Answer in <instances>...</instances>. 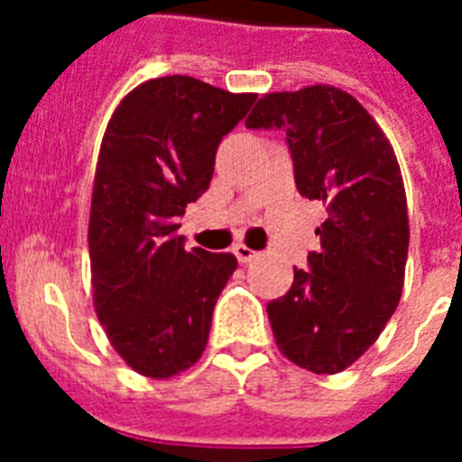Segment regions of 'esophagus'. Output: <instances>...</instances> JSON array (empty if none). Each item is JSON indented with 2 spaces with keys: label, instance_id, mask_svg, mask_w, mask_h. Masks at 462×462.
Listing matches in <instances>:
<instances>
[{
  "label": "esophagus",
  "instance_id": "esophagus-1",
  "mask_svg": "<svg viewBox=\"0 0 462 462\" xmlns=\"http://www.w3.org/2000/svg\"><path fill=\"white\" fill-rule=\"evenodd\" d=\"M232 252H235L239 263H249V261H254L256 256H259V252H254V249H249L246 245H235L232 246Z\"/></svg>",
  "mask_w": 462,
  "mask_h": 462
}]
</instances>
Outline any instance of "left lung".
I'll list each match as a JSON object with an SVG mask.
<instances>
[{"label":"left lung","mask_w":462,"mask_h":462,"mask_svg":"<svg viewBox=\"0 0 462 462\" xmlns=\"http://www.w3.org/2000/svg\"><path fill=\"white\" fill-rule=\"evenodd\" d=\"M246 126L285 132L297 191L328 213L309 268H295L288 295L268 302L275 343L309 372H343L401 302L410 227L393 148L372 115L333 86L268 93Z\"/></svg>","instance_id":"left-lung-1"}]
</instances>
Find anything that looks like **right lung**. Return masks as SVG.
<instances>
[{
    "mask_svg": "<svg viewBox=\"0 0 462 462\" xmlns=\"http://www.w3.org/2000/svg\"><path fill=\"white\" fill-rule=\"evenodd\" d=\"M256 103L191 76L134 88L97 155L88 246L93 304L119 357L148 379L199 362L232 254L184 249L180 217L208 189L225 134Z\"/></svg>",
    "mask_w": 462,
    "mask_h": 462,
    "instance_id": "add662e5",
    "label": "right lung"
}]
</instances>
